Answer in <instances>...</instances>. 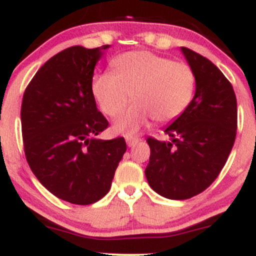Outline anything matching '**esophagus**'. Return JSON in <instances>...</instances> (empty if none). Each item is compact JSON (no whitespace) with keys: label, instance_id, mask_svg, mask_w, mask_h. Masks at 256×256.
I'll use <instances>...</instances> for the list:
<instances>
[{"label":"esophagus","instance_id":"obj_1","mask_svg":"<svg viewBox=\"0 0 256 256\" xmlns=\"http://www.w3.org/2000/svg\"><path fill=\"white\" fill-rule=\"evenodd\" d=\"M140 142H142V139L136 138V136H128V138H126V144H128L130 148L135 146V145L139 144Z\"/></svg>","mask_w":256,"mask_h":256}]
</instances>
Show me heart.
<instances>
[{
    "instance_id": "obj_1",
    "label": "heart",
    "mask_w": 256,
    "mask_h": 256,
    "mask_svg": "<svg viewBox=\"0 0 256 256\" xmlns=\"http://www.w3.org/2000/svg\"><path fill=\"white\" fill-rule=\"evenodd\" d=\"M112 66L114 73L93 78L92 90L102 112L110 117L120 114L131 96L134 104L114 121V132L138 134L152 118L170 122L192 102L196 76L188 64L140 50L121 54Z\"/></svg>"
}]
</instances>
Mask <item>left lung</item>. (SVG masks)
<instances>
[{"mask_svg": "<svg viewBox=\"0 0 256 256\" xmlns=\"http://www.w3.org/2000/svg\"><path fill=\"white\" fill-rule=\"evenodd\" d=\"M180 50L194 72V97L164 130L170 140H146L148 183L169 200H188L214 183L230 155L238 128L236 96L228 78L198 52L184 46Z\"/></svg>", "mask_w": 256, "mask_h": 256, "instance_id": "1", "label": "left lung"}]
</instances>
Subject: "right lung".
<instances>
[{"label": "right lung", "instance_id": "1", "mask_svg": "<svg viewBox=\"0 0 256 256\" xmlns=\"http://www.w3.org/2000/svg\"><path fill=\"white\" fill-rule=\"evenodd\" d=\"M110 45H76L50 58L34 76L21 104L26 160L50 193L73 204L108 193L126 152L124 138H97L108 121L97 110L92 78Z\"/></svg>", "mask_w": 256, "mask_h": 256}]
</instances>
